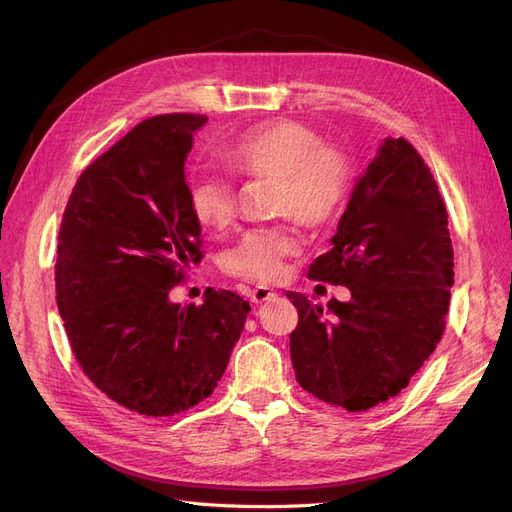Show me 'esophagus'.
Instances as JSON below:
<instances>
[{
    "label": "esophagus",
    "instance_id": "obj_1",
    "mask_svg": "<svg viewBox=\"0 0 512 512\" xmlns=\"http://www.w3.org/2000/svg\"><path fill=\"white\" fill-rule=\"evenodd\" d=\"M273 297H275V292L271 288H267V286H258V288H254L250 292V301L252 303H265V301H269Z\"/></svg>",
    "mask_w": 512,
    "mask_h": 512
}]
</instances>
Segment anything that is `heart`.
<instances>
[{
  "label": "heart",
  "instance_id": "obj_1",
  "mask_svg": "<svg viewBox=\"0 0 512 512\" xmlns=\"http://www.w3.org/2000/svg\"><path fill=\"white\" fill-rule=\"evenodd\" d=\"M220 158L239 179H273L277 215H292L305 226H324L344 209L352 190V162L346 153L320 143L316 130L294 119L262 121L220 149ZM188 207L194 220L224 230L237 213L232 185L213 173L188 181ZM303 241L294 222L247 230L226 254V271L247 282L284 280L288 260L301 254Z\"/></svg>",
  "mask_w": 512,
  "mask_h": 512
}]
</instances>
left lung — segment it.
<instances>
[{"mask_svg":"<svg viewBox=\"0 0 512 512\" xmlns=\"http://www.w3.org/2000/svg\"><path fill=\"white\" fill-rule=\"evenodd\" d=\"M333 247L309 280L346 286L327 309L286 292L299 312L290 359L307 393L363 412L406 389L446 327L453 286L448 213L429 166L406 138H386L356 181Z\"/></svg>","mask_w":512,"mask_h":512,"instance_id":"obj_1","label":"left lung"}]
</instances>
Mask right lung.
<instances>
[{
  "label": "right lung",
  "instance_id": "right-lung-1",
  "mask_svg": "<svg viewBox=\"0 0 512 512\" xmlns=\"http://www.w3.org/2000/svg\"><path fill=\"white\" fill-rule=\"evenodd\" d=\"M205 115L145 119L91 162L61 220L57 307L83 374L119 406L173 416L207 399L239 342L250 303L207 288L170 301L203 260L183 164Z\"/></svg>",
  "mask_w": 512,
  "mask_h": 512
}]
</instances>
